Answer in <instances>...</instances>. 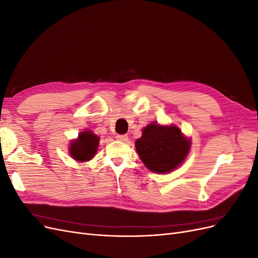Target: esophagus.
I'll return each mask as SVG.
<instances>
[{"instance_id":"1","label":"esophagus","mask_w":258,"mask_h":258,"mask_svg":"<svg viewBox=\"0 0 258 258\" xmlns=\"http://www.w3.org/2000/svg\"><path fill=\"white\" fill-rule=\"evenodd\" d=\"M116 139L118 140V141L126 142L127 140H128V136H126V135H117V136H116Z\"/></svg>"}]
</instances>
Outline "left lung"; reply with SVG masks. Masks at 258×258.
Returning <instances> with one entry per match:
<instances>
[{
  "instance_id": "left-lung-1",
  "label": "left lung",
  "mask_w": 258,
  "mask_h": 258,
  "mask_svg": "<svg viewBox=\"0 0 258 258\" xmlns=\"http://www.w3.org/2000/svg\"><path fill=\"white\" fill-rule=\"evenodd\" d=\"M135 145L148 170L166 174L182 165L190 151L191 140L175 124L152 122L143 128Z\"/></svg>"
}]
</instances>
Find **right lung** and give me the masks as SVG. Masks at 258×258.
I'll list each match as a JSON object with an SVG mask.
<instances>
[{
    "mask_svg": "<svg viewBox=\"0 0 258 258\" xmlns=\"http://www.w3.org/2000/svg\"><path fill=\"white\" fill-rule=\"evenodd\" d=\"M100 142V137L91 130H84L69 145V154L77 162H86L95 157Z\"/></svg>",
    "mask_w": 258,
    "mask_h": 258,
    "instance_id": "add662e5",
    "label": "right lung"
}]
</instances>
